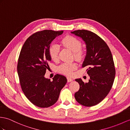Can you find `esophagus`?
<instances>
[{
    "label": "esophagus",
    "mask_w": 130,
    "mask_h": 130,
    "mask_svg": "<svg viewBox=\"0 0 130 130\" xmlns=\"http://www.w3.org/2000/svg\"><path fill=\"white\" fill-rule=\"evenodd\" d=\"M67 81H68V82H71L73 81V80L72 78H71V77H67Z\"/></svg>",
    "instance_id": "esophagus-1"
}]
</instances>
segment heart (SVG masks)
I'll use <instances>...</instances> for the list:
<instances>
[{
  "label": "heart",
  "instance_id": "obj_1",
  "mask_svg": "<svg viewBox=\"0 0 130 130\" xmlns=\"http://www.w3.org/2000/svg\"><path fill=\"white\" fill-rule=\"evenodd\" d=\"M61 43L63 46L71 50L74 53V56L77 59H80L83 56V53L81 51L82 44L77 38L71 36H66L62 40ZM59 53V47L56 43H53L49 48V54L51 58L53 61H56L58 58ZM77 68V66L74 63H64L60 65L58 71L62 74L71 75L73 71Z\"/></svg>",
  "mask_w": 130,
  "mask_h": 130
}]
</instances>
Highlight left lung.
I'll return each mask as SVG.
<instances>
[{
	"label": "left lung",
	"instance_id": "obj_1",
	"mask_svg": "<svg viewBox=\"0 0 130 130\" xmlns=\"http://www.w3.org/2000/svg\"><path fill=\"white\" fill-rule=\"evenodd\" d=\"M71 33L80 37L86 45L82 67L88 68L90 77L88 83L76 79L80 88L74 94L75 99L85 106L96 105L109 94L114 81L115 68L111 52L105 41L93 32L79 30Z\"/></svg>",
	"mask_w": 130,
	"mask_h": 130
}]
</instances>
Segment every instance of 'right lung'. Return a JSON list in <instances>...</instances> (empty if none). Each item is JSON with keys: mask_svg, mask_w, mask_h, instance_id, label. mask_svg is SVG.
<instances>
[{"mask_svg": "<svg viewBox=\"0 0 130 130\" xmlns=\"http://www.w3.org/2000/svg\"><path fill=\"white\" fill-rule=\"evenodd\" d=\"M63 31L45 30L30 36L22 47L17 70L22 90L35 105L48 107L58 100L60 92L67 83L64 75L57 74L51 81L45 77L48 63L50 44Z\"/></svg>", "mask_w": 130, "mask_h": 130, "instance_id": "right-lung-1", "label": "right lung"}]
</instances>
